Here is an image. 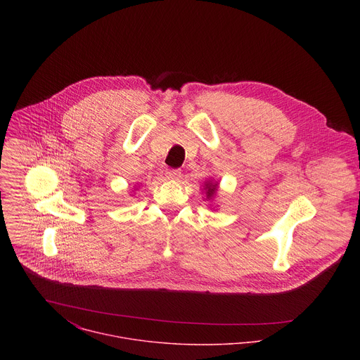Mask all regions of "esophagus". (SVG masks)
<instances>
[{
    "mask_svg": "<svg viewBox=\"0 0 360 360\" xmlns=\"http://www.w3.org/2000/svg\"><path fill=\"white\" fill-rule=\"evenodd\" d=\"M166 179H169V180H179L180 177H181V172L180 170H174V169H172V170H166Z\"/></svg>",
    "mask_w": 360,
    "mask_h": 360,
    "instance_id": "34e87169",
    "label": "esophagus"
}]
</instances>
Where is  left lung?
I'll use <instances>...</instances> for the list:
<instances>
[{"label":"left lung","mask_w":360,"mask_h":360,"mask_svg":"<svg viewBox=\"0 0 360 360\" xmlns=\"http://www.w3.org/2000/svg\"><path fill=\"white\" fill-rule=\"evenodd\" d=\"M202 188H204V193H205V198H204V200H205V201H210V202H213L214 197L217 195L219 181H217V180H214V179L205 180V183H204ZM212 209H213V207H212Z\"/></svg>","instance_id":"obj_1"}]
</instances>
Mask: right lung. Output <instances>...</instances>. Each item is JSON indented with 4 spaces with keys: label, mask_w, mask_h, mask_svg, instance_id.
I'll return each mask as SVG.
<instances>
[{
    "label": "right lung",
    "mask_w": 360,
    "mask_h": 360,
    "mask_svg": "<svg viewBox=\"0 0 360 360\" xmlns=\"http://www.w3.org/2000/svg\"><path fill=\"white\" fill-rule=\"evenodd\" d=\"M134 190H137V188H134Z\"/></svg>",
    "instance_id": "add662e5"
}]
</instances>
